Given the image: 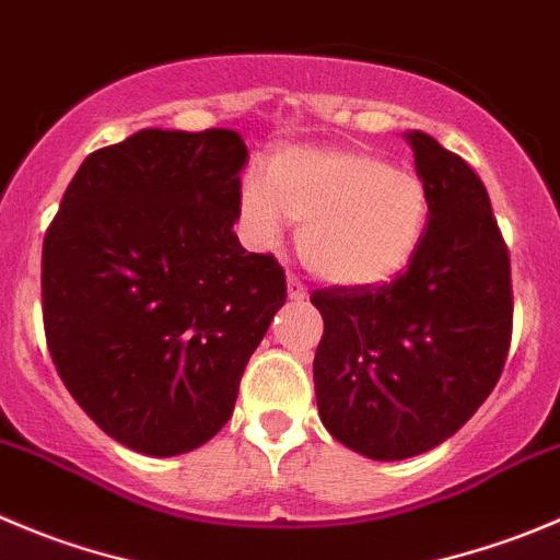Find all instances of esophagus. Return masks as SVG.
I'll return each mask as SVG.
<instances>
[{
	"label": "esophagus",
	"mask_w": 560,
	"mask_h": 560,
	"mask_svg": "<svg viewBox=\"0 0 560 560\" xmlns=\"http://www.w3.org/2000/svg\"><path fill=\"white\" fill-rule=\"evenodd\" d=\"M289 300L291 302H305L307 300V289L305 285L300 283V280H296V277H289Z\"/></svg>",
	"instance_id": "esophagus-1"
}]
</instances>
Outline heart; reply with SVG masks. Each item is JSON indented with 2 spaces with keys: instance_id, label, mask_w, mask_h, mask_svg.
<instances>
[{
  "instance_id": "heart-1",
  "label": "heart",
  "mask_w": 560,
  "mask_h": 560,
  "mask_svg": "<svg viewBox=\"0 0 560 560\" xmlns=\"http://www.w3.org/2000/svg\"><path fill=\"white\" fill-rule=\"evenodd\" d=\"M429 206V186L412 167L360 145L283 148L266 178L247 175L242 184L255 238L275 242L285 220L302 222V264L340 289L396 280L423 244Z\"/></svg>"
}]
</instances>
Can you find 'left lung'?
Masks as SVG:
<instances>
[{
	"mask_svg": "<svg viewBox=\"0 0 560 560\" xmlns=\"http://www.w3.org/2000/svg\"><path fill=\"white\" fill-rule=\"evenodd\" d=\"M429 186V228L393 283L311 296L318 418L346 448L398 462L445 443L498 385L511 343L509 249L481 178L434 137L407 131Z\"/></svg>",
	"mask_w": 560,
	"mask_h": 560,
	"instance_id": "left-lung-1",
	"label": "left lung"
}]
</instances>
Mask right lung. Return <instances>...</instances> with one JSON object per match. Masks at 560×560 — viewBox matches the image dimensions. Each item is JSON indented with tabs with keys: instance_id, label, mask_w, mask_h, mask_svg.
I'll return each instance as SVG.
<instances>
[{
	"instance_id": "obj_1",
	"label": "right lung",
	"mask_w": 560,
	"mask_h": 560,
	"mask_svg": "<svg viewBox=\"0 0 560 560\" xmlns=\"http://www.w3.org/2000/svg\"><path fill=\"white\" fill-rule=\"evenodd\" d=\"M244 162L233 129H142L84 159L44 238L57 374L137 454L209 443L285 302L277 260L233 233Z\"/></svg>"
}]
</instances>
